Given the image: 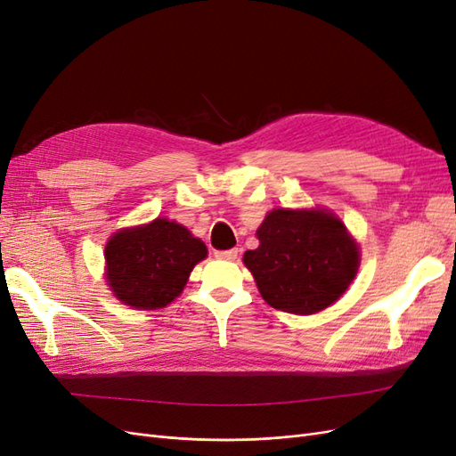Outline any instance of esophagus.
I'll return each instance as SVG.
<instances>
[{
    "label": "esophagus",
    "instance_id": "esophagus-1",
    "mask_svg": "<svg viewBox=\"0 0 456 456\" xmlns=\"http://www.w3.org/2000/svg\"><path fill=\"white\" fill-rule=\"evenodd\" d=\"M240 255L238 249H228V251H216L215 256L220 258V260H236Z\"/></svg>",
    "mask_w": 456,
    "mask_h": 456
}]
</instances>
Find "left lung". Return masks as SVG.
<instances>
[{"label":"left lung","instance_id":"1","mask_svg":"<svg viewBox=\"0 0 456 456\" xmlns=\"http://www.w3.org/2000/svg\"><path fill=\"white\" fill-rule=\"evenodd\" d=\"M245 251L258 291L275 310L310 315L337 302L360 268V245L325 209H273Z\"/></svg>","mask_w":456,"mask_h":456}]
</instances>
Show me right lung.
<instances>
[{"label": "right lung", "instance_id": "obj_1", "mask_svg": "<svg viewBox=\"0 0 456 456\" xmlns=\"http://www.w3.org/2000/svg\"><path fill=\"white\" fill-rule=\"evenodd\" d=\"M207 247L188 228L169 218L123 228L108 240L106 281L123 305L136 310H158L183 293Z\"/></svg>", "mask_w": 456, "mask_h": 456}]
</instances>
